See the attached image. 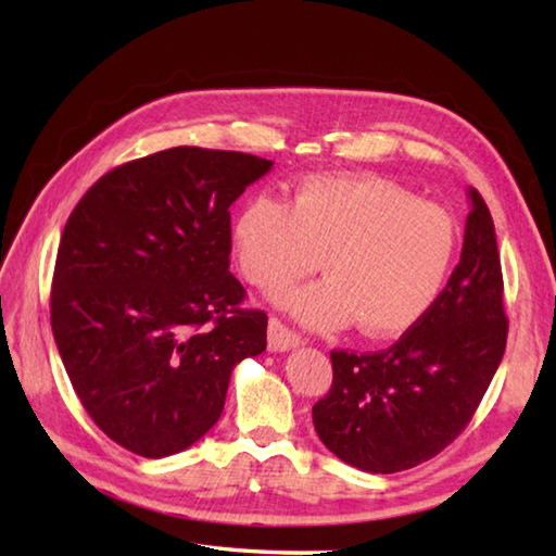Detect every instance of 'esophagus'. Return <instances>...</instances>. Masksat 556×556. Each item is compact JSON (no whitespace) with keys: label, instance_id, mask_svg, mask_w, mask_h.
Masks as SVG:
<instances>
[{"label":"esophagus","instance_id":"1","mask_svg":"<svg viewBox=\"0 0 556 556\" xmlns=\"http://www.w3.org/2000/svg\"><path fill=\"white\" fill-rule=\"evenodd\" d=\"M301 344V337L287 327L279 317H269V329H267V346L269 351H289Z\"/></svg>","mask_w":556,"mask_h":556}]
</instances>
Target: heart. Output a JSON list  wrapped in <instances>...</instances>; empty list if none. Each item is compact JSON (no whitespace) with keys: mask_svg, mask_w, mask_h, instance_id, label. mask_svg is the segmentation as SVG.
<instances>
[{"mask_svg":"<svg viewBox=\"0 0 556 556\" xmlns=\"http://www.w3.org/2000/svg\"><path fill=\"white\" fill-rule=\"evenodd\" d=\"M245 279L296 320L332 329L356 320L368 337L406 332L442 296L458 245L454 217L377 176H308L291 203L255 195L233 227Z\"/></svg>","mask_w":556,"mask_h":556,"instance_id":"b5f03b06","label":"heart"}]
</instances>
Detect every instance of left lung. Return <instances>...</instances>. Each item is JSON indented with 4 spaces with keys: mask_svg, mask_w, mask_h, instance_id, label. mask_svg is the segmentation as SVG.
Here are the masks:
<instances>
[{
    "mask_svg": "<svg viewBox=\"0 0 556 556\" xmlns=\"http://www.w3.org/2000/svg\"><path fill=\"white\" fill-rule=\"evenodd\" d=\"M468 198L464 251L428 315L384 351H332L313 422L349 466L399 473L430 460L464 432L500 368L509 320L497 236L482 195Z\"/></svg>",
    "mask_w": 556,
    "mask_h": 556,
    "instance_id": "obj_1",
    "label": "left lung"
}]
</instances>
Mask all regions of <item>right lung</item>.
<instances>
[{
    "label": "right lung",
    "mask_w": 556,
    "mask_h": 556,
    "mask_svg": "<svg viewBox=\"0 0 556 556\" xmlns=\"http://www.w3.org/2000/svg\"><path fill=\"white\" fill-rule=\"evenodd\" d=\"M271 162L169 148L92 184L59 243L50 317L83 408L128 452L162 458L222 416L231 370L267 346L241 308L229 207Z\"/></svg>",
    "instance_id": "right-lung-1"
}]
</instances>
